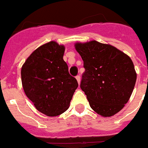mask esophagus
I'll use <instances>...</instances> for the list:
<instances>
[{
	"label": "esophagus",
	"instance_id": "34e87169",
	"mask_svg": "<svg viewBox=\"0 0 148 148\" xmlns=\"http://www.w3.org/2000/svg\"><path fill=\"white\" fill-rule=\"evenodd\" d=\"M75 79H76V80H77L78 83L79 84L80 83V80H81V77H80V75H76V76H75Z\"/></svg>",
	"mask_w": 148,
	"mask_h": 148
}]
</instances>
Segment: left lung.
<instances>
[{"label":"left lung","instance_id":"1","mask_svg":"<svg viewBox=\"0 0 148 148\" xmlns=\"http://www.w3.org/2000/svg\"><path fill=\"white\" fill-rule=\"evenodd\" d=\"M75 47L85 68L80 88L91 108L104 117L120 112L129 100L137 79L131 58L113 46L95 40L78 42Z\"/></svg>","mask_w":148,"mask_h":148}]
</instances>
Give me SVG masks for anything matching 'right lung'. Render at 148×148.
I'll return each instance as SVG.
<instances>
[{
    "instance_id": "obj_1",
    "label": "right lung",
    "mask_w": 148,
    "mask_h": 148,
    "mask_svg": "<svg viewBox=\"0 0 148 148\" xmlns=\"http://www.w3.org/2000/svg\"><path fill=\"white\" fill-rule=\"evenodd\" d=\"M65 47L51 41L32 53L21 69L23 90L39 112L60 115L69 108L78 82L63 60Z\"/></svg>"
}]
</instances>
